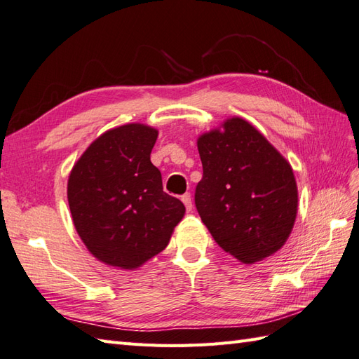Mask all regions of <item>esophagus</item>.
<instances>
[{"instance_id": "esophagus-1", "label": "esophagus", "mask_w": 359, "mask_h": 359, "mask_svg": "<svg viewBox=\"0 0 359 359\" xmlns=\"http://www.w3.org/2000/svg\"><path fill=\"white\" fill-rule=\"evenodd\" d=\"M182 201H183V205H185L187 210H191V209H192V200H191V194H189V192H187V194L182 196Z\"/></svg>"}]
</instances>
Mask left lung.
<instances>
[{
	"label": "left lung",
	"instance_id": "1",
	"mask_svg": "<svg viewBox=\"0 0 359 359\" xmlns=\"http://www.w3.org/2000/svg\"><path fill=\"white\" fill-rule=\"evenodd\" d=\"M203 177L196 206L215 243L243 264L269 258L287 243L297 217L290 162L240 118L198 136Z\"/></svg>",
	"mask_w": 359,
	"mask_h": 359
}]
</instances>
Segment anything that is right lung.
<instances>
[{
	"instance_id": "right-lung-1",
	"label": "right lung",
	"mask_w": 359,
	"mask_h": 359,
	"mask_svg": "<svg viewBox=\"0 0 359 359\" xmlns=\"http://www.w3.org/2000/svg\"><path fill=\"white\" fill-rule=\"evenodd\" d=\"M156 140L158 130L141 123L110 128L71 170L72 223L89 253L110 267L140 269L168 245L185 215L150 161Z\"/></svg>"
}]
</instances>
